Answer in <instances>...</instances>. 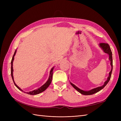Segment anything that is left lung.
<instances>
[{
	"label": "left lung",
	"instance_id": "obj_1",
	"mask_svg": "<svg viewBox=\"0 0 121 121\" xmlns=\"http://www.w3.org/2000/svg\"><path fill=\"white\" fill-rule=\"evenodd\" d=\"M99 46L102 48V49L104 50V52L106 53H108L109 56V60L111 61V65L112 67V69L111 72L109 73V76L108 77L107 80L106 81L104 84L102 86H100V87H98L97 88H93L92 89H91L89 91H84L83 90L80 89V88H79L78 87H77L76 85H75L74 84H73V83H72L71 82H70L71 84L72 85V86L74 88L77 90L79 92H80L81 94H83V95H92L94 93H96L98 91H100L101 89H102L104 88L106 86V85L108 83V82H109V80L111 79V75H112V52L111 51L110 47H109V45L107 43H101L99 44Z\"/></svg>",
	"mask_w": 121,
	"mask_h": 121
}]
</instances>
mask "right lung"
Wrapping results in <instances>:
<instances>
[{"instance_id": "right-lung-1", "label": "right lung", "mask_w": 121, "mask_h": 121, "mask_svg": "<svg viewBox=\"0 0 121 121\" xmlns=\"http://www.w3.org/2000/svg\"><path fill=\"white\" fill-rule=\"evenodd\" d=\"M16 52H17V49L15 50V52H14V54L13 56V58H12V61H11V76H12V79H13V83L14 84V85H15V86L18 89H19V90H20L21 91H23L17 85V84L15 83V82H14V79H13V61L14 60V56H15V54L16 53ZM53 68L54 67H53L52 69H51L50 70V75H49V78L48 79V80H47V82L44 84V85H43L41 87H40V88H38L37 89H36V90H34L33 91H30V92H27L26 93L28 94H30V95H36V94H38L39 93H41L42 92H43L44 91H45L47 88H48V87L49 86V85L50 84L51 82H52V75H53ZM24 92H25L24 91Z\"/></svg>"}]
</instances>
